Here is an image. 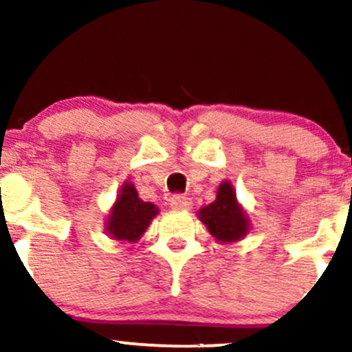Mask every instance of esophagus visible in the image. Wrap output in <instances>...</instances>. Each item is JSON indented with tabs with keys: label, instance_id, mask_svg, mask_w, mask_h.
Returning <instances> with one entry per match:
<instances>
[{
	"label": "esophagus",
	"instance_id": "34e87169",
	"mask_svg": "<svg viewBox=\"0 0 352 352\" xmlns=\"http://www.w3.org/2000/svg\"><path fill=\"white\" fill-rule=\"evenodd\" d=\"M170 206L173 210H190L193 203L187 197H173L170 200Z\"/></svg>",
	"mask_w": 352,
	"mask_h": 352
}]
</instances>
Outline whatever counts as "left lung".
Instances as JSON below:
<instances>
[{"mask_svg": "<svg viewBox=\"0 0 352 352\" xmlns=\"http://www.w3.org/2000/svg\"><path fill=\"white\" fill-rule=\"evenodd\" d=\"M197 214L219 244L244 239L251 230L249 214L236 198V190L230 180L219 184L217 200L201 206Z\"/></svg>", "mask_w": 352, "mask_h": 352, "instance_id": "1", "label": "left lung"}]
</instances>
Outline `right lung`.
I'll use <instances>...</instances> for the list:
<instances>
[{"label": "right lung", "mask_w": 352, "mask_h": 352, "mask_svg": "<svg viewBox=\"0 0 352 352\" xmlns=\"http://www.w3.org/2000/svg\"><path fill=\"white\" fill-rule=\"evenodd\" d=\"M157 214V206L151 201H142L134 185L131 182H124L116 201L109 208L104 231L113 239L122 243H138Z\"/></svg>", "instance_id": "obj_1"}]
</instances>
